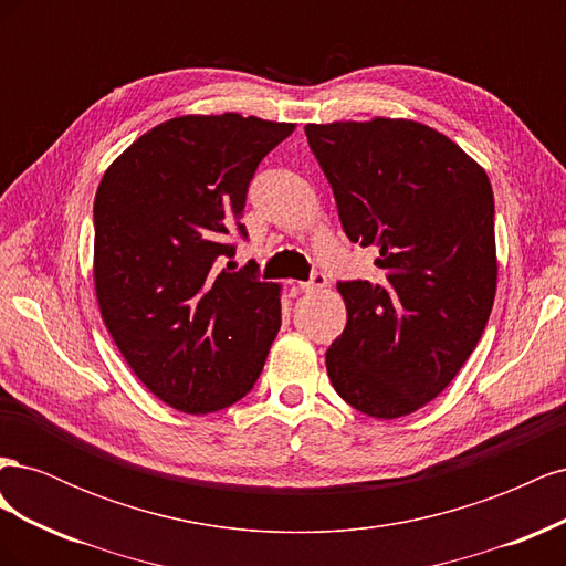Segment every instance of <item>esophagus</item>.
<instances>
[{
  "label": "esophagus",
  "instance_id": "esophagus-1",
  "mask_svg": "<svg viewBox=\"0 0 566 566\" xmlns=\"http://www.w3.org/2000/svg\"><path fill=\"white\" fill-rule=\"evenodd\" d=\"M325 285H328V276H325L323 271H314L310 281L300 283V290L302 293H316V290H323Z\"/></svg>",
  "mask_w": 566,
  "mask_h": 566
}]
</instances>
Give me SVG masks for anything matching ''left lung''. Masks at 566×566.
I'll use <instances>...</instances> for the list:
<instances>
[{
    "mask_svg": "<svg viewBox=\"0 0 566 566\" xmlns=\"http://www.w3.org/2000/svg\"><path fill=\"white\" fill-rule=\"evenodd\" d=\"M342 229L378 252V283L339 281L347 325L325 354L335 391L370 418H401L447 389L495 297L486 172L413 119L306 125Z\"/></svg>",
    "mask_w": 566,
    "mask_h": 566,
    "instance_id": "8db88e82",
    "label": "left lung"
}]
</instances>
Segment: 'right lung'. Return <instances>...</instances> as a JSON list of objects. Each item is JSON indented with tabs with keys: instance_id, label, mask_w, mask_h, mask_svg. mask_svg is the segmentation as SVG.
<instances>
[{
	"instance_id": "obj_1",
	"label": "right lung",
	"mask_w": 566,
	"mask_h": 566,
	"mask_svg": "<svg viewBox=\"0 0 566 566\" xmlns=\"http://www.w3.org/2000/svg\"><path fill=\"white\" fill-rule=\"evenodd\" d=\"M295 125L184 115L139 136L98 184L94 285L125 361L184 413L229 408L254 387L281 328V290L219 260L248 238L243 210L264 156Z\"/></svg>"
}]
</instances>
